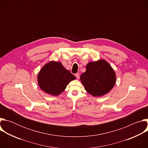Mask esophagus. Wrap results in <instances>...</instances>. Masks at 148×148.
<instances>
[{"mask_svg":"<svg viewBox=\"0 0 148 148\" xmlns=\"http://www.w3.org/2000/svg\"><path fill=\"white\" fill-rule=\"evenodd\" d=\"M75 76L76 77V78H77V79H79V73L75 74Z\"/></svg>","mask_w":148,"mask_h":148,"instance_id":"1","label":"esophagus"}]
</instances>
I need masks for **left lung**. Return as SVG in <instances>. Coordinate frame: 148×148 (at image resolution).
I'll list each match as a JSON object with an SVG mask.
<instances>
[{
	"label": "left lung",
	"mask_w": 148,
	"mask_h": 148,
	"mask_svg": "<svg viewBox=\"0 0 148 148\" xmlns=\"http://www.w3.org/2000/svg\"><path fill=\"white\" fill-rule=\"evenodd\" d=\"M80 79L85 90L91 95L101 97L109 92L116 82L114 70L104 60L88 63Z\"/></svg>",
	"instance_id": "1"
}]
</instances>
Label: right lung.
<instances>
[{"instance_id": "right-lung-1", "label": "right lung", "mask_w": 148, "mask_h": 148, "mask_svg": "<svg viewBox=\"0 0 148 148\" xmlns=\"http://www.w3.org/2000/svg\"><path fill=\"white\" fill-rule=\"evenodd\" d=\"M75 79L60 62L50 61L42 68L37 76L40 88L45 92L56 96L64 91L68 84Z\"/></svg>"}]
</instances>
